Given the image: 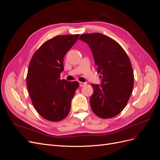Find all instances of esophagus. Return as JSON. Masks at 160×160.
<instances>
[{
  "instance_id": "34e87169",
  "label": "esophagus",
  "mask_w": 160,
  "mask_h": 160,
  "mask_svg": "<svg viewBox=\"0 0 160 160\" xmlns=\"http://www.w3.org/2000/svg\"><path fill=\"white\" fill-rule=\"evenodd\" d=\"M87 85V83H86V82H84V83H83V82H79V85H80V87H84L85 85Z\"/></svg>"
}]
</instances>
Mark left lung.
I'll return each instance as SVG.
<instances>
[{
	"label": "left lung",
	"instance_id": "1",
	"mask_svg": "<svg viewBox=\"0 0 160 160\" xmlns=\"http://www.w3.org/2000/svg\"><path fill=\"white\" fill-rule=\"evenodd\" d=\"M79 40L89 46L101 73V85H91V109L101 118H113L125 108L132 93L134 75L129 58L119 43L103 34H83Z\"/></svg>",
	"mask_w": 160,
	"mask_h": 160
}]
</instances>
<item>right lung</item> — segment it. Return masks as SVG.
<instances>
[{
	"label": "right lung",
	"instance_id": "obj_1",
	"mask_svg": "<svg viewBox=\"0 0 160 160\" xmlns=\"http://www.w3.org/2000/svg\"><path fill=\"white\" fill-rule=\"evenodd\" d=\"M79 35H59L47 41L34 53L28 66L27 86L32 103L43 118L59 122L68 115L79 83L60 79L63 59Z\"/></svg>",
	"mask_w": 160,
	"mask_h": 160
}]
</instances>
